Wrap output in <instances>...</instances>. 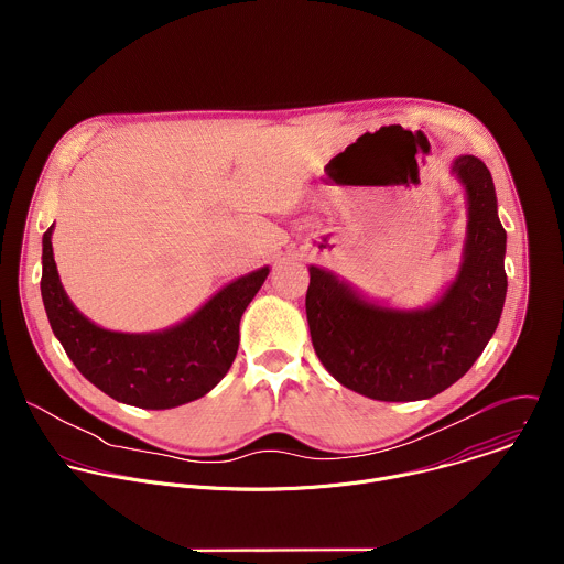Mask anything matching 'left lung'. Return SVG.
I'll use <instances>...</instances> for the list:
<instances>
[{
    "label": "left lung",
    "mask_w": 564,
    "mask_h": 564,
    "mask_svg": "<svg viewBox=\"0 0 564 564\" xmlns=\"http://www.w3.org/2000/svg\"><path fill=\"white\" fill-rule=\"evenodd\" d=\"M451 174L466 196V238L455 279L426 307H394L324 268H307L314 352L341 386L364 397L417 401L440 394L468 372L500 324L507 231L496 185L475 155H457Z\"/></svg>",
    "instance_id": "1"
}]
</instances>
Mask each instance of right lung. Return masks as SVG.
Returning a JSON list of instances; mask_svg holds the SVG:
<instances>
[{"label":"right lung","instance_id":"1","mask_svg":"<svg viewBox=\"0 0 564 564\" xmlns=\"http://www.w3.org/2000/svg\"><path fill=\"white\" fill-rule=\"evenodd\" d=\"M53 227L42 238V301L53 335L96 388L122 404L165 411L207 394L231 368L238 324L270 274L263 265L220 288L181 324L155 333L107 330L79 312L57 274Z\"/></svg>","mask_w":564,"mask_h":564}]
</instances>
